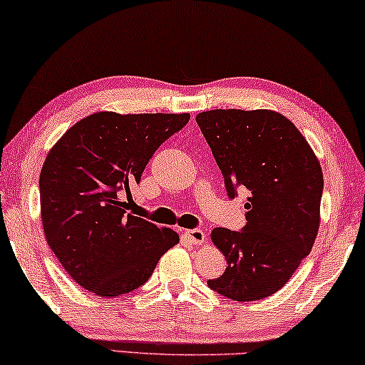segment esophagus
<instances>
[{"mask_svg": "<svg viewBox=\"0 0 365 365\" xmlns=\"http://www.w3.org/2000/svg\"><path fill=\"white\" fill-rule=\"evenodd\" d=\"M186 237L189 242L194 244V246H197V244H202L206 241V234H204V231H201V229H189V231H186Z\"/></svg>", "mask_w": 365, "mask_h": 365, "instance_id": "34e87169", "label": "esophagus"}]
</instances>
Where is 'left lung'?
Returning a JSON list of instances; mask_svg holds the SVG:
<instances>
[{"label": "left lung", "instance_id": "8db88e82", "mask_svg": "<svg viewBox=\"0 0 365 365\" xmlns=\"http://www.w3.org/2000/svg\"><path fill=\"white\" fill-rule=\"evenodd\" d=\"M196 123L224 176L229 197L249 191L242 231L216 227L211 241L226 257L207 286L232 301L277 292L311 252L321 224L324 176L307 139L271 109H212Z\"/></svg>", "mask_w": 365, "mask_h": 365}]
</instances>
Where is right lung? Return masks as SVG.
Masks as SVG:
<instances>
[{
	"label": "right lung",
	"instance_id": "obj_1",
	"mask_svg": "<svg viewBox=\"0 0 365 365\" xmlns=\"http://www.w3.org/2000/svg\"><path fill=\"white\" fill-rule=\"evenodd\" d=\"M191 114L99 111L73 124L49 149L39 174L48 246L79 286L116 297L143 286L176 231L126 214L123 194L156 149Z\"/></svg>",
	"mask_w": 365,
	"mask_h": 365
}]
</instances>
